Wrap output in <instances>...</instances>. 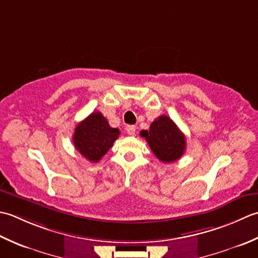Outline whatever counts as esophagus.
I'll list each match as a JSON object with an SVG mask.
<instances>
[{
  "instance_id": "34e87169",
  "label": "esophagus",
  "mask_w": 258,
  "mask_h": 258,
  "mask_svg": "<svg viewBox=\"0 0 258 258\" xmlns=\"http://www.w3.org/2000/svg\"><path fill=\"white\" fill-rule=\"evenodd\" d=\"M125 130H127V133L129 136H135L136 134V127L135 125H127V128H125Z\"/></svg>"
}]
</instances>
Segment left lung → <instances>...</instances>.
Here are the masks:
<instances>
[{
    "label": "left lung",
    "mask_w": 258,
    "mask_h": 258,
    "mask_svg": "<svg viewBox=\"0 0 258 258\" xmlns=\"http://www.w3.org/2000/svg\"><path fill=\"white\" fill-rule=\"evenodd\" d=\"M140 135L162 162L176 161L185 152V136L168 115H160L150 124L149 130H143Z\"/></svg>",
    "instance_id": "left-lung-1"
}]
</instances>
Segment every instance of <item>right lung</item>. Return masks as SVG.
Instances as JSON below:
<instances>
[{
  "instance_id": "right-lung-1",
  "label": "right lung",
  "mask_w": 258,
  "mask_h": 258,
  "mask_svg": "<svg viewBox=\"0 0 258 258\" xmlns=\"http://www.w3.org/2000/svg\"><path fill=\"white\" fill-rule=\"evenodd\" d=\"M120 131L109 125L101 112L94 111L78 123L73 134L76 149L91 162H98L111 148Z\"/></svg>"
}]
</instances>
